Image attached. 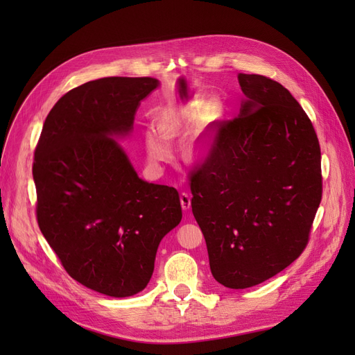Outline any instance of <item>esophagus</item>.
<instances>
[{
  "mask_svg": "<svg viewBox=\"0 0 355 355\" xmlns=\"http://www.w3.org/2000/svg\"><path fill=\"white\" fill-rule=\"evenodd\" d=\"M180 204H182V209H184V210L191 209V196L188 194V192H182V194H180Z\"/></svg>",
  "mask_w": 355,
  "mask_h": 355,
  "instance_id": "34e87169",
  "label": "esophagus"
}]
</instances>
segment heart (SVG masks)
Masks as SVG:
<instances>
[{"label": "heart", "instance_id": "obj_1", "mask_svg": "<svg viewBox=\"0 0 355 355\" xmlns=\"http://www.w3.org/2000/svg\"><path fill=\"white\" fill-rule=\"evenodd\" d=\"M200 116V111L196 106H191L185 111L166 110L158 115V130L154 127H148L145 130V146L149 159L153 163H163L171 157L170 142L180 135L182 128L189 121H196ZM210 151V139L197 133L185 146V153L189 158L201 159Z\"/></svg>", "mask_w": 355, "mask_h": 355}]
</instances>
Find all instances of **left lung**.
Wrapping results in <instances>:
<instances>
[{
  "instance_id": "1",
  "label": "left lung",
  "mask_w": 355,
  "mask_h": 355,
  "mask_svg": "<svg viewBox=\"0 0 355 355\" xmlns=\"http://www.w3.org/2000/svg\"><path fill=\"white\" fill-rule=\"evenodd\" d=\"M239 116L216 124L189 176L210 271L230 288L261 284L297 259L323 194L318 137L302 106L263 75L239 73Z\"/></svg>"
}]
</instances>
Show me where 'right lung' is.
Segmentation results:
<instances>
[{"instance_id": "obj_1", "label": "right lung", "mask_w": 355, "mask_h": 355, "mask_svg": "<svg viewBox=\"0 0 355 355\" xmlns=\"http://www.w3.org/2000/svg\"><path fill=\"white\" fill-rule=\"evenodd\" d=\"M158 84L108 77L72 89L49 112L35 148L38 227L73 280L106 296L142 292L159 241L182 219L179 192L139 178L111 137L132 130Z\"/></svg>"}]
</instances>
